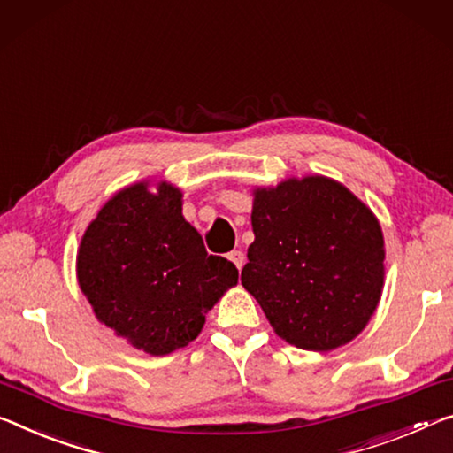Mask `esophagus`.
I'll use <instances>...</instances> for the list:
<instances>
[{
	"label": "esophagus",
	"mask_w": 453,
	"mask_h": 453,
	"mask_svg": "<svg viewBox=\"0 0 453 453\" xmlns=\"http://www.w3.org/2000/svg\"><path fill=\"white\" fill-rule=\"evenodd\" d=\"M229 260H232L235 265H238V270H242L243 262H246V257H243V252H240V250H232V252L227 254Z\"/></svg>",
	"instance_id": "1"
}]
</instances>
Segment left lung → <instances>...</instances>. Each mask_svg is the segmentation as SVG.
<instances>
[{
  "label": "left lung",
  "instance_id": "8db88e82",
  "mask_svg": "<svg viewBox=\"0 0 453 453\" xmlns=\"http://www.w3.org/2000/svg\"><path fill=\"white\" fill-rule=\"evenodd\" d=\"M254 242L242 286L274 333L304 350L339 349L363 333L385 284L377 215L325 175L252 191Z\"/></svg>",
  "mask_w": 453,
  "mask_h": 453
}]
</instances>
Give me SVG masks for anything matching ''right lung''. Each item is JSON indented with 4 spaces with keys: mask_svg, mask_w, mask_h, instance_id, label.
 Instances as JSON below:
<instances>
[{
    "mask_svg": "<svg viewBox=\"0 0 453 453\" xmlns=\"http://www.w3.org/2000/svg\"><path fill=\"white\" fill-rule=\"evenodd\" d=\"M76 278L92 312L153 357L196 341L205 314L238 284V268L207 256L173 183L142 179L100 207L81 240Z\"/></svg>",
    "mask_w": 453,
    "mask_h": 453,
    "instance_id": "add662e5",
    "label": "right lung"
}]
</instances>
